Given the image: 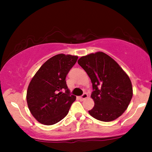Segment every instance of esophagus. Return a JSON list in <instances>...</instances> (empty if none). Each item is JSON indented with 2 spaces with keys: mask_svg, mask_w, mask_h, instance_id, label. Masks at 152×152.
Listing matches in <instances>:
<instances>
[{
  "mask_svg": "<svg viewBox=\"0 0 152 152\" xmlns=\"http://www.w3.org/2000/svg\"><path fill=\"white\" fill-rule=\"evenodd\" d=\"M87 97H88V95H87V93H84V94H83L82 96L80 97V99H81V100H84V99H86Z\"/></svg>",
  "mask_w": 152,
  "mask_h": 152,
  "instance_id": "obj_1",
  "label": "esophagus"
}]
</instances>
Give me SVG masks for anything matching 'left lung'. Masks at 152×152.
<instances>
[{"instance_id":"left-lung-1","label":"left lung","mask_w":152,"mask_h":152,"mask_svg":"<svg viewBox=\"0 0 152 152\" xmlns=\"http://www.w3.org/2000/svg\"><path fill=\"white\" fill-rule=\"evenodd\" d=\"M77 63L93 84L91 97L95 105L88 113L95 119L111 122L127 109L133 96L132 82L115 60L104 53L83 56Z\"/></svg>"}]
</instances>
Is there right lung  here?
Masks as SVG:
<instances>
[{"mask_svg":"<svg viewBox=\"0 0 152 152\" xmlns=\"http://www.w3.org/2000/svg\"><path fill=\"white\" fill-rule=\"evenodd\" d=\"M77 59V56L71 55L54 56L41 66L31 80L27 91V104L33 117L40 123L53 125L68 114L76 97L70 95L66 77Z\"/></svg>","mask_w":152,"mask_h":152,"instance_id":"add662e5","label":"right lung"}]
</instances>
